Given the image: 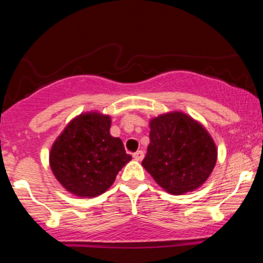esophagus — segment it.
<instances>
[{
  "label": "esophagus",
  "instance_id": "34e87169",
  "mask_svg": "<svg viewBox=\"0 0 263 263\" xmlns=\"http://www.w3.org/2000/svg\"><path fill=\"white\" fill-rule=\"evenodd\" d=\"M144 157V153L143 151H137V152L134 153V158L136 159V161H142Z\"/></svg>",
  "mask_w": 263,
  "mask_h": 263
}]
</instances>
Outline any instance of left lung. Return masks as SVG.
Instances as JSON below:
<instances>
[{"mask_svg": "<svg viewBox=\"0 0 263 263\" xmlns=\"http://www.w3.org/2000/svg\"><path fill=\"white\" fill-rule=\"evenodd\" d=\"M149 128L142 165L156 183L173 195L200 188L218 159V148L206 128L182 111L153 117Z\"/></svg>", "mask_w": 263, "mask_h": 263, "instance_id": "obj_1", "label": "left lung"}]
</instances>
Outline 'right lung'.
Segmentation results:
<instances>
[{
	"mask_svg": "<svg viewBox=\"0 0 263 263\" xmlns=\"http://www.w3.org/2000/svg\"><path fill=\"white\" fill-rule=\"evenodd\" d=\"M110 127L108 115L90 111L74 117L54 141L50 170L73 195L93 198L105 193L132 159L122 141L110 135Z\"/></svg>",
	"mask_w": 263,
	"mask_h": 263,
	"instance_id": "obj_1",
	"label": "right lung"
}]
</instances>
